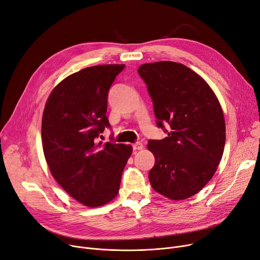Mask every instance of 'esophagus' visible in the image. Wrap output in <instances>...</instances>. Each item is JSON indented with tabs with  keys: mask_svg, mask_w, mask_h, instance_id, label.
<instances>
[{
	"mask_svg": "<svg viewBox=\"0 0 260 260\" xmlns=\"http://www.w3.org/2000/svg\"><path fill=\"white\" fill-rule=\"evenodd\" d=\"M132 147H133V150H142V149H144V145L142 143H136Z\"/></svg>",
	"mask_w": 260,
	"mask_h": 260,
	"instance_id": "esophagus-1",
	"label": "esophagus"
}]
</instances>
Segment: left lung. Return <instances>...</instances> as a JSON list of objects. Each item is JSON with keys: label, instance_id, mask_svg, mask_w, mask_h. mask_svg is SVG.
<instances>
[{"label": "left lung", "instance_id": "obj_1", "mask_svg": "<svg viewBox=\"0 0 260 260\" xmlns=\"http://www.w3.org/2000/svg\"><path fill=\"white\" fill-rule=\"evenodd\" d=\"M137 72L153 103L156 125L167 133L148 142L155 157L150 184L170 200L189 198L208 184L221 159L225 125L220 104L202 76L182 64L148 63Z\"/></svg>", "mask_w": 260, "mask_h": 260}]
</instances>
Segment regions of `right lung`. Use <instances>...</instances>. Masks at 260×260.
Here are the masks:
<instances>
[{
	"label": "right lung",
	"mask_w": 260,
	"mask_h": 260,
	"mask_svg": "<svg viewBox=\"0 0 260 260\" xmlns=\"http://www.w3.org/2000/svg\"><path fill=\"white\" fill-rule=\"evenodd\" d=\"M125 65H99L75 72L50 93L42 118L46 161L57 184L74 200L95 208L117 195L130 145L98 143L110 128L109 89Z\"/></svg>",
	"instance_id": "1"
}]
</instances>
